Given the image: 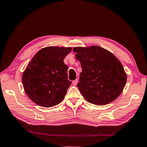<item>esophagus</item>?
Returning <instances> with one entry per match:
<instances>
[{
    "label": "esophagus",
    "instance_id": "obj_1",
    "mask_svg": "<svg viewBox=\"0 0 147 147\" xmlns=\"http://www.w3.org/2000/svg\"><path fill=\"white\" fill-rule=\"evenodd\" d=\"M77 83H78V80H77V79H76V80H74L73 81V84L74 86H76V84H77Z\"/></svg>",
    "mask_w": 147,
    "mask_h": 147
}]
</instances>
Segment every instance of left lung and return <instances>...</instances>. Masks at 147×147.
<instances>
[{
  "instance_id": "left-lung-1",
  "label": "left lung",
  "mask_w": 147,
  "mask_h": 147,
  "mask_svg": "<svg viewBox=\"0 0 147 147\" xmlns=\"http://www.w3.org/2000/svg\"><path fill=\"white\" fill-rule=\"evenodd\" d=\"M82 71L77 84L86 101L105 105L115 100L124 90L127 75L113 53L97 46L74 47Z\"/></svg>"
}]
</instances>
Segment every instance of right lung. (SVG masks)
I'll list each match as a JSON object with an SVG mask.
<instances>
[{"mask_svg":"<svg viewBox=\"0 0 147 147\" xmlns=\"http://www.w3.org/2000/svg\"><path fill=\"white\" fill-rule=\"evenodd\" d=\"M72 48L49 46L37 52L23 72L25 92L34 103L52 107L61 103L71 84L65 57Z\"/></svg>","mask_w":147,"mask_h":147,"instance_id":"right-lung-1","label":"right lung"}]
</instances>
